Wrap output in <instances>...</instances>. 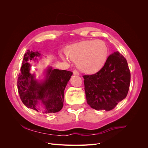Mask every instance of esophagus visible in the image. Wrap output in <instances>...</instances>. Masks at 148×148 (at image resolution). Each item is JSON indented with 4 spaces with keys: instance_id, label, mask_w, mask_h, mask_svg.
Returning a JSON list of instances; mask_svg holds the SVG:
<instances>
[{
    "instance_id": "esophagus-1",
    "label": "esophagus",
    "mask_w": 148,
    "mask_h": 148,
    "mask_svg": "<svg viewBox=\"0 0 148 148\" xmlns=\"http://www.w3.org/2000/svg\"><path fill=\"white\" fill-rule=\"evenodd\" d=\"M73 74H74L75 75H79L78 71H77V70H73Z\"/></svg>"
}]
</instances>
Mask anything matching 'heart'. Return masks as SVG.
Listing matches in <instances>:
<instances>
[{
  "instance_id": "heart-1",
  "label": "heart",
  "mask_w": 148,
  "mask_h": 148,
  "mask_svg": "<svg viewBox=\"0 0 148 148\" xmlns=\"http://www.w3.org/2000/svg\"><path fill=\"white\" fill-rule=\"evenodd\" d=\"M69 59L86 74H95L104 66L109 55V48L102 40H87L73 44L66 49Z\"/></svg>"
}]
</instances>
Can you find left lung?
Masks as SVG:
<instances>
[{
	"instance_id": "left-lung-1",
	"label": "left lung",
	"mask_w": 148,
	"mask_h": 148,
	"mask_svg": "<svg viewBox=\"0 0 148 148\" xmlns=\"http://www.w3.org/2000/svg\"><path fill=\"white\" fill-rule=\"evenodd\" d=\"M83 77L87 103L94 109L112 110L127 96L130 71L126 59L118 51L108 57L99 71Z\"/></svg>"
}]
</instances>
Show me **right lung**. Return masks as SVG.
<instances>
[{
  "label": "right lung",
  "instance_id": "obj_1",
  "mask_svg": "<svg viewBox=\"0 0 148 148\" xmlns=\"http://www.w3.org/2000/svg\"><path fill=\"white\" fill-rule=\"evenodd\" d=\"M40 56L38 51L28 50L25 53L18 78V91L21 101L28 108L39 112L37 105L40 101L44 106L43 114L58 112L63 107L64 90L73 73L49 67L45 79L38 82L29 72L31 65L28 62L36 60Z\"/></svg>",
  "mask_w": 148,
  "mask_h": 148
}]
</instances>
